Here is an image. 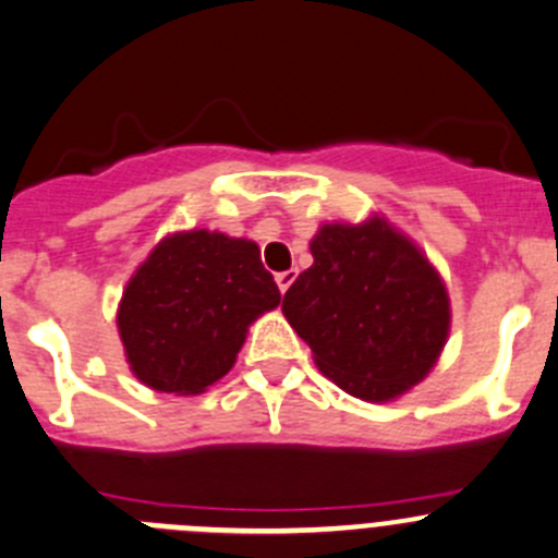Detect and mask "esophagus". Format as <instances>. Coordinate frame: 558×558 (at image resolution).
<instances>
[{
    "label": "esophagus",
    "mask_w": 558,
    "mask_h": 558,
    "mask_svg": "<svg viewBox=\"0 0 558 558\" xmlns=\"http://www.w3.org/2000/svg\"><path fill=\"white\" fill-rule=\"evenodd\" d=\"M294 280H296V269H286V272L275 275V283H278V289L283 291V294L289 291V286L294 283Z\"/></svg>",
    "instance_id": "obj_1"
}]
</instances>
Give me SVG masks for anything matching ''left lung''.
Instances as JSON below:
<instances>
[{
	"label": "left lung",
	"instance_id": "obj_1",
	"mask_svg": "<svg viewBox=\"0 0 558 558\" xmlns=\"http://www.w3.org/2000/svg\"><path fill=\"white\" fill-rule=\"evenodd\" d=\"M313 264L283 296V316L340 389L387 403L423 381L450 338L439 269L381 215L324 223Z\"/></svg>",
	"mask_w": 558,
	"mask_h": 558
}]
</instances>
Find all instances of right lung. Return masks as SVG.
Instances as JSON below:
<instances>
[{"mask_svg":"<svg viewBox=\"0 0 558 558\" xmlns=\"http://www.w3.org/2000/svg\"><path fill=\"white\" fill-rule=\"evenodd\" d=\"M280 305L256 242L223 231L166 234L117 307L124 360L155 392L198 395L234 367L247 327Z\"/></svg>","mask_w":558,"mask_h":558,"instance_id":"obj_1","label":"right lung"}]
</instances>
